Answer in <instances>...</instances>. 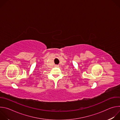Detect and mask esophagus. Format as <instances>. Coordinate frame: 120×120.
I'll return each mask as SVG.
<instances>
[{
    "label": "esophagus",
    "mask_w": 120,
    "mask_h": 120,
    "mask_svg": "<svg viewBox=\"0 0 120 120\" xmlns=\"http://www.w3.org/2000/svg\"><path fill=\"white\" fill-rule=\"evenodd\" d=\"M55 66H56V67H58V66H59V65H55Z\"/></svg>",
    "instance_id": "34e87169"
}]
</instances>
